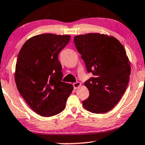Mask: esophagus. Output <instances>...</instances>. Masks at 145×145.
Here are the masks:
<instances>
[{
    "label": "esophagus",
    "instance_id": "esophagus-1",
    "mask_svg": "<svg viewBox=\"0 0 145 145\" xmlns=\"http://www.w3.org/2000/svg\"><path fill=\"white\" fill-rule=\"evenodd\" d=\"M80 86H81V84H80V82H76V83L73 84V86H74V89H77L78 88L80 87Z\"/></svg>",
    "mask_w": 145,
    "mask_h": 145
}]
</instances>
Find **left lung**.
Masks as SVG:
<instances>
[{
  "instance_id": "1",
  "label": "left lung",
  "mask_w": 145,
  "mask_h": 145,
  "mask_svg": "<svg viewBox=\"0 0 145 145\" xmlns=\"http://www.w3.org/2000/svg\"><path fill=\"white\" fill-rule=\"evenodd\" d=\"M74 41L88 73L93 75L84 83L89 96L83 106L93 113L107 112L120 101L129 84L131 66L125 49L116 38L103 34L81 35Z\"/></svg>"
}]
</instances>
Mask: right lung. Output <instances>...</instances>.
Instances as JSON below:
<instances>
[{"instance_id": "obj_1", "label": "right lung", "mask_w": 145, "mask_h": 145, "mask_svg": "<svg viewBox=\"0 0 145 145\" xmlns=\"http://www.w3.org/2000/svg\"><path fill=\"white\" fill-rule=\"evenodd\" d=\"M69 35L46 33L33 37L19 51L15 82L19 93L33 110L49 117L61 112L72 91L62 82L58 54L68 44Z\"/></svg>"}]
</instances>
